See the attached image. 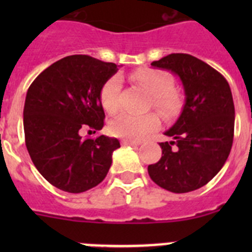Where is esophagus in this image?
<instances>
[{
  "label": "esophagus",
  "mask_w": 252,
  "mask_h": 252,
  "mask_svg": "<svg viewBox=\"0 0 252 252\" xmlns=\"http://www.w3.org/2000/svg\"><path fill=\"white\" fill-rule=\"evenodd\" d=\"M121 142L124 144V145H140V141H135V140L124 139Z\"/></svg>",
  "instance_id": "obj_1"
}]
</instances>
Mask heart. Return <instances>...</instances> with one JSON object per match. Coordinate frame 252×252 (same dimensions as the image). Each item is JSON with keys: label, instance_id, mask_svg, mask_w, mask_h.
Returning <instances> with one entry per match:
<instances>
[{"label": "heart", "instance_id": "obj_1", "mask_svg": "<svg viewBox=\"0 0 252 252\" xmlns=\"http://www.w3.org/2000/svg\"><path fill=\"white\" fill-rule=\"evenodd\" d=\"M133 81L145 87L151 94L153 106L165 117H173L182 108V95L171 87V78L165 73L155 69L142 68L131 73ZM120 92H121V79L120 77L110 78L103 84L101 90L102 107L108 113H115L120 108ZM159 119L155 113L146 115H132L121 113L110 124L112 135L130 140H140L148 133L158 128Z\"/></svg>", "mask_w": 252, "mask_h": 252}]
</instances>
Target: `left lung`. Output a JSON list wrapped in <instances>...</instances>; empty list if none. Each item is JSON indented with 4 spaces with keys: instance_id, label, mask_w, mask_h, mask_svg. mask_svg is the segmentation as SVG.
I'll use <instances>...</instances> for the list:
<instances>
[{
    "instance_id": "1",
    "label": "left lung",
    "mask_w": 252,
    "mask_h": 252,
    "mask_svg": "<svg viewBox=\"0 0 252 252\" xmlns=\"http://www.w3.org/2000/svg\"><path fill=\"white\" fill-rule=\"evenodd\" d=\"M151 65L180 78L186 103L164 132L171 141L160 142L161 158L148 166L149 175L169 192H192L212 180L230 155L235 128L231 88L221 73L189 54H169Z\"/></svg>"
}]
</instances>
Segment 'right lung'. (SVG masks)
Segmentation results:
<instances>
[{"label": "right lung", "instance_id": "1", "mask_svg": "<svg viewBox=\"0 0 252 252\" xmlns=\"http://www.w3.org/2000/svg\"><path fill=\"white\" fill-rule=\"evenodd\" d=\"M119 66L88 55H70L40 73L29 87L24 131L30 158L49 183L68 193L98 186L120 148L115 137L83 139L82 130H102L101 90Z\"/></svg>", "mask_w": 252, "mask_h": 252}]
</instances>
